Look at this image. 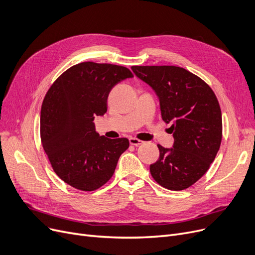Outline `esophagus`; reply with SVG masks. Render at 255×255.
Wrapping results in <instances>:
<instances>
[{
    "instance_id": "esophagus-1",
    "label": "esophagus",
    "mask_w": 255,
    "mask_h": 255,
    "mask_svg": "<svg viewBox=\"0 0 255 255\" xmlns=\"http://www.w3.org/2000/svg\"><path fill=\"white\" fill-rule=\"evenodd\" d=\"M142 143H143L142 140H139L137 138H132V137L129 138V144L134 145V146H138V145H141Z\"/></svg>"
}]
</instances>
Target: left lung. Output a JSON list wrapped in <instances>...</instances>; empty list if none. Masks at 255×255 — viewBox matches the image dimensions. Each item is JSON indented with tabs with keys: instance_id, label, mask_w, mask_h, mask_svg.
I'll use <instances>...</instances> for the list:
<instances>
[{
	"instance_id": "obj_1",
	"label": "left lung",
	"mask_w": 255,
	"mask_h": 255,
	"mask_svg": "<svg viewBox=\"0 0 255 255\" xmlns=\"http://www.w3.org/2000/svg\"><path fill=\"white\" fill-rule=\"evenodd\" d=\"M160 99L162 119L171 124V149L157 144L160 157L150 173L160 186L185 190L201 178L222 141V114L213 89L189 70L172 65L131 66Z\"/></svg>"
}]
</instances>
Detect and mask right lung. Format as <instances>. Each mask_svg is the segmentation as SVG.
<instances>
[{
	"instance_id": "1",
	"label": "right lung",
	"mask_w": 255,
	"mask_h": 255,
	"mask_svg": "<svg viewBox=\"0 0 255 255\" xmlns=\"http://www.w3.org/2000/svg\"><path fill=\"white\" fill-rule=\"evenodd\" d=\"M132 77L125 66L82 62L65 70L47 90L40 113L41 144L55 173L72 188L100 189L128 148L127 138L100 136L93 119L107 112L115 85Z\"/></svg>"
}]
</instances>
